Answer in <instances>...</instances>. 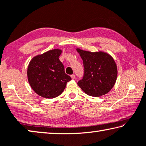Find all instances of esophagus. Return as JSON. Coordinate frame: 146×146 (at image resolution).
Wrapping results in <instances>:
<instances>
[{"label": "esophagus", "mask_w": 146, "mask_h": 146, "mask_svg": "<svg viewBox=\"0 0 146 146\" xmlns=\"http://www.w3.org/2000/svg\"><path fill=\"white\" fill-rule=\"evenodd\" d=\"M71 79H72L73 80L75 79V75H74V74H73V75H71Z\"/></svg>", "instance_id": "1"}]
</instances>
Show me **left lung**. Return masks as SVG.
Here are the masks:
<instances>
[{"instance_id": "1", "label": "left lung", "mask_w": 146, "mask_h": 146, "mask_svg": "<svg viewBox=\"0 0 146 146\" xmlns=\"http://www.w3.org/2000/svg\"><path fill=\"white\" fill-rule=\"evenodd\" d=\"M83 61L84 75L77 84L86 94L100 97L111 90L116 82L115 61L106 52H91L77 48Z\"/></svg>"}]
</instances>
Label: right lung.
<instances>
[{"instance_id": "1", "label": "right lung", "mask_w": 146, "mask_h": 146, "mask_svg": "<svg viewBox=\"0 0 146 146\" xmlns=\"http://www.w3.org/2000/svg\"><path fill=\"white\" fill-rule=\"evenodd\" d=\"M60 49H54L34 57L27 68L30 86L41 97L54 98L63 92L67 82L71 80L65 73L59 60Z\"/></svg>"}]
</instances>
